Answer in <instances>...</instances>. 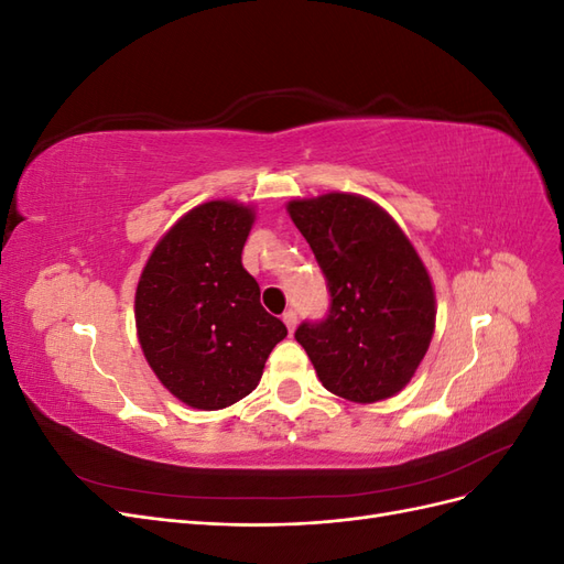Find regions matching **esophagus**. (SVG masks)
<instances>
[{
	"instance_id": "obj_1",
	"label": "esophagus",
	"mask_w": 564,
	"mask_h": 564,
	"mask_svg": "<svg viewBox=\"0 0 564 564\" xmlns=\"http://www.w3.org/2000/svg\"><path fill=\"white\" fill-rule=\"evenodd\" d=\"M282 319H284V324H286L289 334H294V329H296V313H294V311H286V313L282 315Z\"/></svg>"
}]
</instances>
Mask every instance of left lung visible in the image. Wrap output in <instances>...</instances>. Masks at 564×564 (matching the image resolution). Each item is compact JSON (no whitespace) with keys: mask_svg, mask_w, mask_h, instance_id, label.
I'll list each match as a JSON object with an SVG mask.
<instances>
[{"mask_svg":"<svg viewBox=\"0 0 564 564\" xmlns=\"http://www.w3.org/2000/svg\"><path fill=\"white\" fill-rule=\"evenodd\" d=\"M286 212L327 278V315L301 322L294 334L322 386L362 404L395 395L435 329L433 284L416 249L360 195L294 199Z\"/></svg>","mask_w":564,"mask_h":564,"instance_id":"1","label":"left lung"}]
</instances>
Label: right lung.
Returning a JSON list of instances; mask_svg holds the SVG:
<instances>
[{"label": "right lung", "mask_w": 564, "mask_h": 564, "mask_svg": "<svg viewBox=\"0 0 564 564\" xmlns=\"http://www.w3.org/2000/svg\"><path fill=\"white\" fill-rule=\"evenodd\" d=\"M251 224L242 204H199L162 237L135 289L148 365L172 395L204 412L247 398L286 336L242 268Z\"/></svg>", "instance_id": "1"}]
</instances>
